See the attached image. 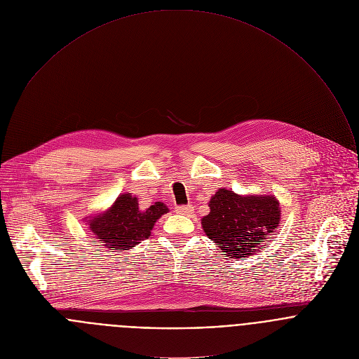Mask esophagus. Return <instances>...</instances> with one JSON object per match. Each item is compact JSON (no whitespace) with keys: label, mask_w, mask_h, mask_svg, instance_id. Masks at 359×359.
I'll use <instances>...</instances> for the list:
<instances>
[{"label":"esophagus","mask_w":359,"mask_h":359,"mask_svg":"<svg viewBox=\"0 0 359 359\" xmlns=\"http://www.w3.org/2000/svg\"><path fill=\"white\" fill-rule=\"evenodd\" d=\"M175 212H177L178 215H187V216H189V215L194 213V206H192V205L177 206V208H175Z\"/></svg>","instance_id":"esophagus-1"}]
</instances>
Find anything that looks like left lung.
<instances>
[{
	"label": "left lung",
	"mask_w": 359,
	"mask_h": 359,
	"mask_svg": "<svg viewBox=\"0 0 359 359\" xmlns=\"http://www.w3.org/2000/svg\"><path fill=\"white\" fill-rule=\"evenodd\" d=\"M208 205L210 212L202 217V229L230 258L254 255L280 223L275 195H238L220 188Z\"/></svg>",
	"instance_id": "1"
}]
</instances>
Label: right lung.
<instances>
[{
  "label": "right lung",
  "mask_w": 359,
  "mask_h": 359,
  "mask_svg": "<svg viewBox=\"0 0 359 359\" xmlns=\"http://www.w3.org/2000/svg\"><path fill=\"white\" fill-rule=\"evenodd\" d=\"M165 213L168 208L163 202L140 209L137 198L125 192L107 210L84 220L94 237L107 248L125 251L149 238L156 222Z\"/></svg>",
  "instance_id": "right-lung-1"
}]
</instances>
